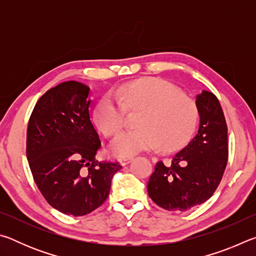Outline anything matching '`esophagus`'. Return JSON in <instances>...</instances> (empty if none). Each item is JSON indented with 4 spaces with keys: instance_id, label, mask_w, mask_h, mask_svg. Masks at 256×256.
Here are the masks:
<instances>
[{
    "instance_id": "34e87169",
    "label": "esophagus",
    "mask_w": 256,
    "mask_h": 256,
    "mask_svg": "<svg viewBox=\"0 0 256 256\" xmlns=\"http://www.w3.org/2000/svg\"><path fill=\"white\" fill-rule=\"evenodd\" d=\"M133 160V157H126V158H122L120 159V164H123V166H125V164H130Z\"/></svg>"
}]
</instances>
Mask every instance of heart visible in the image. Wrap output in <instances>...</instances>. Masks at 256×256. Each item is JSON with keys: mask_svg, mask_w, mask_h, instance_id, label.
<instances>
[{"mask_svg": "<svg viewBox=\"0 0 256 256\" xmlns=\"http://www.w3.org/2000/svg\"><path fill=\"white\" fill-rule=\"evenodd\" d=\"M99 104L94 120L106 136L123 126L126 110L140 112L136 128L118 133L110 144L118 157H128L159 146L164 151L180 148L196 128L198 110L192 98L180 94L174 84L160 78L128 82Z\"/></svg>", "mask_w": 256, "mask_h": 256, "instance_id": "heart-1", "label": "heart"}]
</instances>
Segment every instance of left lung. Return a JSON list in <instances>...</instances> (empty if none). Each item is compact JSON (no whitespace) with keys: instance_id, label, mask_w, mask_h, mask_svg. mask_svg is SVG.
Returning a JSON list of instances; mask_svg holds the SVG:
<instances>
[{"instance_id":"left-lung-1","label":"left lung","mask_w":256,"mask_h":256,"mask_svg":"<svg viewBox=\"0 0 256 256\" xmlns=\"http://www.w3.org/2000/svg\"><path fill=\"white\" fill-rule=\"evenodd\" d=\"M200 115L196 136L177 152L170 166L158 162L148 182V194L168 211H186L210 198L228 160L227 124L220 102L206 90L198 94Z\"/></svg>"}]
</instances>
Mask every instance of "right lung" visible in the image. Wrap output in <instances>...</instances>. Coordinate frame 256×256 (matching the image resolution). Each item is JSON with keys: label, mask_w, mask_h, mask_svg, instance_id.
<instances>
[{"label": "right lung", "mask_w": 256, "mask_h": 256, "mask_svg": "<svg viewBox=\"0 0 256 256\" xmlns=\"http://www.w3.org/2000/svg\"><path fill=\"white\" fill-rule=\"evenodd\" d=\"M90 88L66 81L37 102L27 128V159L46 201L60 212L80 216L100 206L122 166L98 162L102 146L90 120Z\"/></svg>", "instance_id": "add662e5"}]
</instances>
